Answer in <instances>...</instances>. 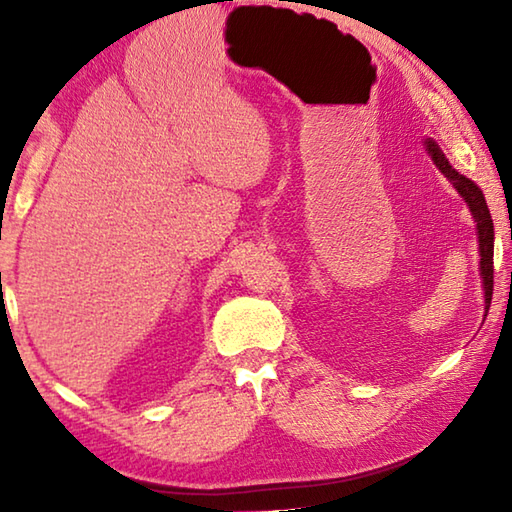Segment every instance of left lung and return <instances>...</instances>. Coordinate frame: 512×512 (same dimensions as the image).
I'll return each instance as SVG.
<instances>
[{
  "mask_svg": "<svg viewBox=\"0 0 512 512\" xmlns=\"http://www.w3.org/2000/svg\"><path fill=\"white\" fill-rule=\"evenodd\" d=\"M424 149L431 155V160L440 173L454 185V189L465 201V205L470 207L472 219L476 223V239H479V271H481V289H483V302H485V316H488L490 309V300H492V273H495V266H492V255H495V225H492V216L488 210V203H485L483 192L474 180L465 178L463 173H458L449 160L445 158V153L440 151V146L427 137L424 140Z\"/></svg>",
  "mask_w": 512,
  "mask_h": 512,
  "instance_id": "1",
  "label": "left lung"
}]
</instances>
